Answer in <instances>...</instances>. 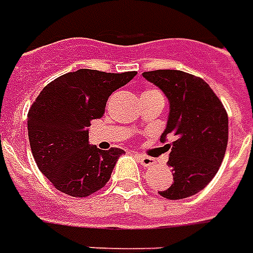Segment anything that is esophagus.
<instances>
[{
    "label": "esophagus",
    "mask_w": 253,
    "mask_h": 253,
    "mask_svg": "<svg viewBox=\"0 0 253 253\" xmlns=\"http://www.w3.org/2000/svg\"><path fill=\"white\" fill-rule=\"evenodd\" d=\"M135 157H137V160L140 161V164H141L143 167H151L154 164V160L153 158H150V157H145V155H141V154H137Z\"/></svg>",
    "instance_id": "obj_1"
}]
</instances>
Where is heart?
I'll return each instance as SVG.
<instances>
[{
    "label": "heart",
    "mask_w": 253,
    "mask_h": 253,
    "mask_svg": "<svg viewBox=\"0 0 253 253\" xmlns=\"http://www.w3.org/2000/svg\"><path fill=\"white\" fill-rule=\"evenodd\" d=\"M147 92H148V93H160V92L154 91V89H151V91H147ZM144 93H145V92H144Z\"/></svg>",
    "instance_id": "b5f03b06"
}]
</instances>
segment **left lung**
Returning <instances> with one entry per match:
<instances>
[{
	"instance_id": "8db88e82",
	"label": "left lung",
	"mask_w": 253,
	"mask_h": 253,
	"mask_svg": "<svg viewBox=\"0 0 253 253\" xmlns=\"http://www.w3.org/2000/svg\"><path fill=\"white\" fill-rule=\"evenodd\" d=\"M169 102L161 143L169 151L173 182L160 195L179 200L203 190L215 176L228 143V116L213 89L202 78L178 70L143 73Z\"/></svg>"
}]
</instances>
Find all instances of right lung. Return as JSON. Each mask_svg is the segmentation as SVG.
<instances>
[{
    "label": "right lung",
    "instance_id": "1",
    "mask_svg": "<svg viewBox=\"0 0 253 253\" xmlns=\"http://www.w3.org/2000/svg\"><path fill=\"white\" fill-rule=\"evenodd\" d=\"M96 70H78L47 84L28 113L33 158L57 190L89 196L110 179L120 148L99 150L89 144V122L100 119L113 92L135 77Z\"/></svg>",
    "mask_w": 253,
    "mask_h": 253
}]
</instances>
